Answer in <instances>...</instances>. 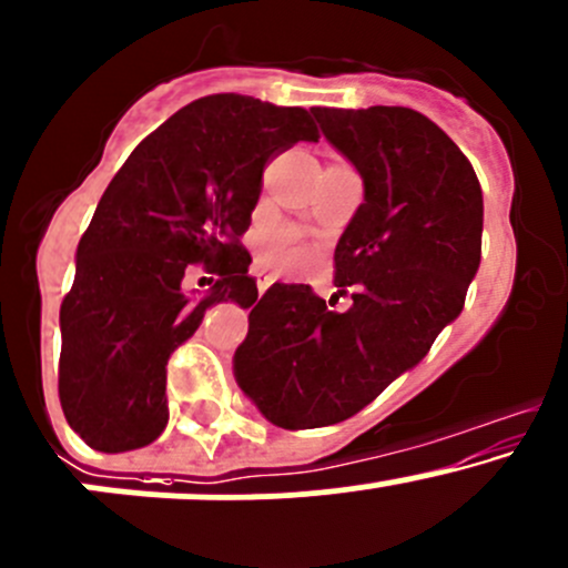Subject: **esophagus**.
<instances>
[{
	"label": "esophagus",
	"mask_w": 568,
	"mask_h": 568,
	"mask_svg": "<svg viewBox=\"0 0 568 568\" xmlns=\"http://www.w3.org/2000/svg\"><path fill=\"white\" fill-rule=\"evenodd\" d=\"M255 277H258V294H261V296H264V294H266V288H268V285H272V283H274V277H272V274H266V272H258V274H255Z\"/></svg>",
	"instance_id": "34e87169"
}]
</instances>
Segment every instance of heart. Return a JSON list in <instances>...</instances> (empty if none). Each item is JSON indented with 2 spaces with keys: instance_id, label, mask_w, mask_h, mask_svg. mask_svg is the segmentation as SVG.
<instances>
[{
  "instance_id": "1",
  "label": "heart",
  "mask_w": 568,
  "mask_h": 568,
  "mask_svg": "<svg viewBox=\"0 0 568 568\" xmlns=\"http://www.w3.org/2000/svg\"><path fill=\"white\" fill-rule=\"evenodd\" d=\"M266 261H268V264H272V266H277V268L294 266V264H300V261H302V250L294 247V242H291V236H280L277 242H274L272 247H268Z\"/></svg>"
}]
</instances>
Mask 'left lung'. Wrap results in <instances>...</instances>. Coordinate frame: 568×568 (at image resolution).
Masks as SVG:
<instances>
[{"label":"left lung","instance_id":"8db88e82","mask_svg":"<svg viewBox=\"0 0 568 568\" xmlns=\"http://www.w3.org/2000/svg\"><path fill=\"white\" fill-rule=\"evenodd\" d=\"M313 116L362 176L364 201L334 247L337 294L354 300L345 313L302 283L239 304L250 329L234 378L285 429L345 422L414 369L463 313L481 261L479 179L438 124L399 105Z\"/></svg>","mask_w":568,"mask_h":568}]
</instances>
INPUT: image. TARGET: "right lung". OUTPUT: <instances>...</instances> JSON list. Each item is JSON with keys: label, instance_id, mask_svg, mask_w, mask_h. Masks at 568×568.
Returning <instances> with one entry per match:
<instances>
[{"label": "right lung", "instance_id": "1", "mask_svg": "<svg viewBox=\"0 0 568 568\" xmlns=\"http://www.w3.org/2000/svg\"><path fill=\"white\" fill-rule=\"evenodd\" d=\"M300 141H318L304 109L209 94L160 124L111 179L59 310V399L92 449L152 444L169 425V356L212 304L258 300L239 236L268 158ZM190 263L219 274L206 295L183 291Z\"/></svg>", "mask_w": 568, "mask_h": 568}]
</instances>
